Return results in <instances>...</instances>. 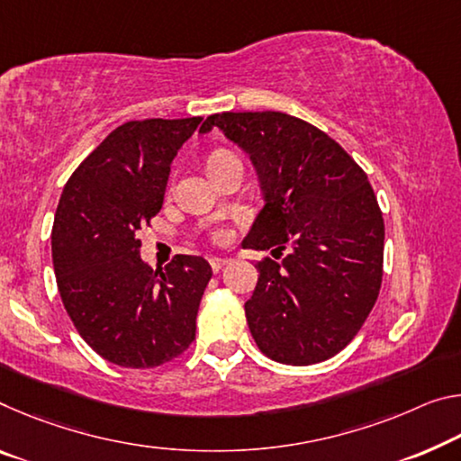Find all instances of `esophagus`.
<instances>
[{
  "instance_id": "esophagus-1",
  "label": "esophagus",
  "mask_w": 461,
  "mask_h": 461,
  "mask_svg": "<svg viewBox=\"0 0 461 461\" xmlns=\"http://www.w3.org/2000/svg\"><path fill=\"white\" fill-rule=\"evenodd\" d=\"M209 265H211V268H213V273H219V270L228 265V258H211Z\"/></svg>"
}]
</instances>
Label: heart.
<instances>
[{
  "label": "heart",
  "mask_w": 461,
  "mask_h": 461,
  "mask_svg": "<svg viewBox=\"0 0 461 461\" xmlns=\"http://www.w3.org/2000/svg\"><path fill=\"white\" fill-rule=\"evenodd\" d=\"M225 153H228V151H215L213 153V156H211L209 159H213V158H219V156H225ZM217 242H223V240H225V233H217Z\"/></svg>",
  "instance_id": "1"
}]
</instances>
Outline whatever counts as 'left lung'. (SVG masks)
Returning a JSON list of instances; mask_svg holds the SVG:
<instances>
[{
    "mask_svg": "<svg viewBox=\"0 0 461 461\" xmlns=\"http://www.w3.org/2000/svg\"><path fill=\"white\" fill-rule=\"evenodd\" d=\"M219 127L257 166L265 207L244 246L262 258L246 318L258 348L285 365L340 353L361 330L382 287L384 217L367 174L324 131L297 116L219 113ZM276 258V257H275Z\"/></svg>",
    "mask_w": 461,
    "mask_h": 461,
    "instance_id": "1",
    "label": "left lung"
}]
</instances>
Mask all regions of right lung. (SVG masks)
<instances>
[{
	"label": "right lung",
	"mask_w": 461,
	"mask_h": 461,
	"mask_svg": "<svg viewBox=\"0 0 461 461\" xmlns=\"http://www.w3.org/2000/svg\"><path fill=\"white\" fill-rule=\"evenodd\" d=\"M201 121L116 127L76 167L57 204L50 246L61 302L87 345L121 367L170 363L194 340L213 270L188 254L153 270L139 257L137 231L162 209L172 159Z\"/></svg>",
	"instance_id": "add662e5"
}]
</instances>
